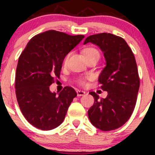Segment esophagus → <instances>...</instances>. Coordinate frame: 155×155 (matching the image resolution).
<instances>
[{
	"label": "esophagus",
	"instance_id": "obj_1",
	"mask_svg": "<svg viewBox=\"0 0 155 155\" xmlns=\"http://www.w3.org/2000/svg\"><path fill=\"white\" fill-rule=\"evenodd\" d=\"M76 93H77V95H78V96L80 97V96H83V95H85V92L84 91L77 90V91H76Z\"/></svg>",
	"mask_w": 155,
	"mask_h": 155
}]
</instances>
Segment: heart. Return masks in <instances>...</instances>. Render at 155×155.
<instances>
[{
    "label": "heart",
    "mask_w": 155,
    "mask_h": 155,
    "mask_svg": "<svg viewBox=\"0 0 155 155\" xmlns=\"http://www.w3.org/2000/svg\"><path fill=\"white\" fill-rule=\"evenodd\" d=\"M82 54H83L84 57L87 60V59L91 58H94V57H98L100 58V51H98L97 48H94V47H88V48H85L82 50ZM70 54H67L64 58V64H66L68 63V61L69 59V57H70ZM77 82L79 85H85L86 84V79L85 78H80L77 80Z\"/></svg>",
    "instance_id": "obj_1"
}]
</instances>
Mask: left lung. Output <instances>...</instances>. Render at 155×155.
<instances>
[{
  "label": "left lung",
  "instance_id": "8db88e82",
  "mask_svg": "<svg viewBox=\"0 0 155 155\" xmlns=\"http://www.w3.org/2000/svg\"><path fill=\"white\" fill-rule=\"evenodd\" d=\"M91 43L104 52L107 65L98 81L108 92L100 99L95 92L93 106L87 111L94 126L104 131L115 130L124 124L132 115L140 88V77L132 50L125 40L112 34L102 33L87 37L84 44Z\"/></svg>",
  "mask_w": 155,
  "mask_h": 155
}]
</instances>
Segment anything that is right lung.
<instances>
[{"mask_svg":"<svg viewBox=\"0 0 155 155\" xmlns=\"http://www.w3.org/2000/svg\"><path fill=\"white\" fill-rule=\"evenodd\" d=\"M85 37L49 30L31 39L18 58L15 94L21 113L31 124L43 130L63 122L73 98L74 89L66 86L58 94L49 86L59 78L65 56Z\"/></svg>","mask_w":155,"mask_h":155,"instance_id":"add662e5","label":"right lung"}]
</instances>
